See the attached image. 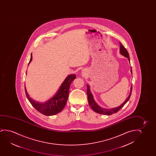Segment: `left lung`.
Wrapping results in <instances>:
<instances>
[{
	"mask_svg": "<svg viewBox=\"0 0 156 156\" xmlns=\"http://www.w3.org/2000/svg\"><path fill=\"white\" fill-rule=\"evenodd\" d=\"M120 43V53L122 54V55L124 56L125 57L128 58L129 62H130V58H129V56L128 54V51L126 50V48L124 47V46L122 45L121 43ZM130 72L132 74V67L130 68ZM130 94L128 96V98H126V100L124 101L123 103L119 105V107L114 108H111V109H105L101 107L100 105H98L97 103L94 100V96L92 94V92L90 90V86L87 85V94L88 101V103L93 110L97 113L102 114V115H111L113 113H115L117 112L120 109H122V107H124L126 103L128 102L129 99L130 98L132 91V85L130 87Z\"/></svg>",
	"mask_w": 156,
	"mask_h": 156,
	"instance_id": "8db88e82",
	"label": "left lung"
}]
</instances>
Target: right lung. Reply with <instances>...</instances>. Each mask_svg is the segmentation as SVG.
Wrapping results in <instances>:
<instances>
[{
	"label": "right lung",
	"instance_id": "obj_1",
	"mask_svg": "<svg viewBox=\"0 0 156 156\" xmlns=\"http://www.w3.org/2000/svg\"><path fill=\"white\" fill-rule=\"evenodd\" d=\"M32 59L31 53L28 66L31 62ZM76 78V75L74 74L68 76L55 95L45 103L38 102L31 98L25 86L26 96L32 106L39 112L46 115H55L62 111L66 105L68 98L70 86Z\"/></svg>",
	"mask_w": 156,
	"mask_h": 156
}]
</instances>
